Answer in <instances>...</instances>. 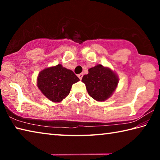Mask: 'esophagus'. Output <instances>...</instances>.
I'll use <instances>...</instances> for the list:
<instances>
[{
	"label": "esophagus",
	"instance_id": "obj_1",
	"mask_svg": "<svg viewBox=\"0 0 160 160\" xmlns=\"http://www.w3.org/2000/svg\"><path fill=\"white\" fill-rule=\"evenodd\" d=\"M82 76H83V74H82V73H80V74H78V77L79 78L80 80L82 78Z\"/></svg>",
	"mask_w": 160,
	"mask_h": 160
}]
</instances>
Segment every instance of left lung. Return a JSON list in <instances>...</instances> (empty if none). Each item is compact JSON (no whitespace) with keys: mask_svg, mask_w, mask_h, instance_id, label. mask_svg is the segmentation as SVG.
Returning <instances> with one entry per match:
<instances>
[{"mask_svg":"<svg viewBox=\"0 0 160 160\" xmlns=\"http://www.w3.org/2000/svg\"><path fill=\"white\" fill-rule=\"evenodd\" d=\"M88 74L82 77L87 90L91 97L98 102H104L112 95L118 83V78L109 68L98 64L88 70Z\"/></svg>","mask_w":160,"mask_h":160,"instance_id":"1","label":"left lung"}]
</instances>
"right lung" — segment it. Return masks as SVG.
Returning a JSON list of instances; mask_svg holds the SVG:
<instances>
[{"instance_id":"add662e5","label":"right lung","mask_w":160,"mask_h":160,"mask_svg":"<svg viewBox=\"0 0 160 160\" xmlns=\"http://www.w3.org/2000/svg\"><path fill=\"white\" fill-rule=\"evenodd\" d=\"M80 80L71 70L58 64L42 70L37 78V87L51 102H60L68 95L72 84Z\"/></svg>"}]
</instances>
